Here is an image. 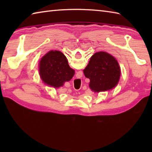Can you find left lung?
Listing matches in <instances>:
<instances>
[{"label": "left lung", "instance_id": "obj_1", "mask_svg": "<svg viewBox=\"0 0 152 152\" xmlns=\"http://www.w3.org/2000/svg\"><path fill=\"white\" fill-rule=\"evenodd\" d=\"M83 71L84 76L91 80L90 88L96 92L116 86L121 74L117 61L104 51L94 53Z\"/></svg>", "mask_w": 152, "mask_h": 152}]
</instances>
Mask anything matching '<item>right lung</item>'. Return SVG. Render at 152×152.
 Masks as SVG:
<instances>
[{
    "instance_id": "1",
    "label": "right lung",
    "mask_w": 152,
    "mask_h": 152,
    "mask_svg": "<svg viewBox=\"0 0 152 152\" xmlns=\"http://www.w3.org/2000/svg\"><path fill=\"white\" fill-rule=\"evenodd\" d=\"M39 74L43 81L48 85L58 88L64 82L70 80L74 70L69 66L66 56L59 51H50L39 63Z\"/></svg>"
}]
</instances>
